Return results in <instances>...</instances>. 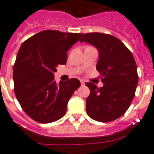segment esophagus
I'll list each match as a JSON object with an SVG mask.
<instances>
[{
    "mask_svg": "<svg viewBox=\"0 0 154 154\" xmlns=\"http://www.w3.org/2000/svg\"><path fill=\"white\" fill-rule=\"evenodd\" d=\"M80 83H81V85H82V86H83V85L85 84V82L83 81V80H80Z\"/></svg>",
    "mask_w": 154,
    "mask_h": 154,
    "instance_id": "34e87169",
    "label": "esophagus"
}]
</instances>
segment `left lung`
<instances>
[{"label":"left lung","instance_id":"1","mask_svg":"<svg viewBox=\"0 0 154 154\" xmlns=\"http://www.w3.org/2000/svg\"><path fill=\"white\" fill-rule=\"evenodd\" d=\"M86 42L98 49L97 71L103 86L88 82L90 90L86 99V112L93 120L110 122L119 119L131 104L138 85L137 67L131 51L116 37L102 32H88Z\"/></svg>","mask_w":154,"mask_h":154}]
</instances>
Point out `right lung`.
I'll return each instance as SVG.
<instances>
[{
  "label": "right lung",
  "instance_id": "1",
  "mask_svg": "<svg viewBox=\"0 0 154 154\" xmlns=\"http://www.w3.org/2000/svg\"><path fill=\"white\" fill-rule=\"evenodd\" d=\"M83 33L47 29L24 41L13 66L14 91L26 114L39 123L56 122L65 116L69 99L80 80L54 81L59 65H66L67 51Z\"/></svg>",
  "mask_w": 154,
  "mask_h": 154
}]
</instances>
